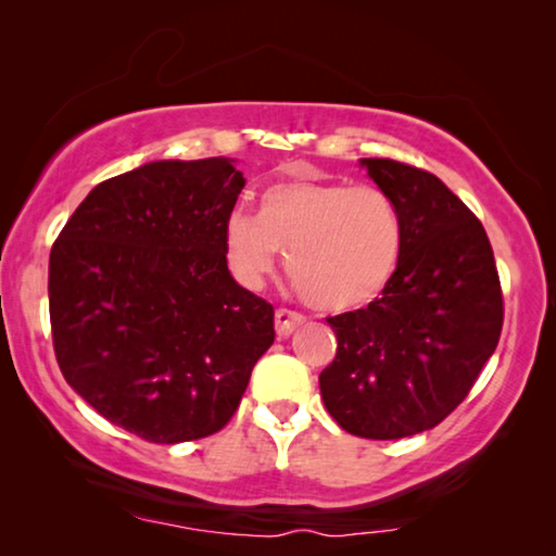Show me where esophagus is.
I'll list each match as a JSON object with an SVG mask.
<instances>
[{
	"label": "esophagus",
	"instance_id": "esophagus-1",
	"mask_svg": "<svg viewBox=\"0 0 556 556\" xmlns=\"http://www.w3.org/2000/svg\"><path fill=\"white\" fill-rule=\"evenodd\" d=\"M273 321H276V333H278V337L286 339V337H291V333L299 329V326H303V321H306V318H303L301 314H295V311L278 308L276 311V318H273Z\"/></svg>",
	"mask_w": 556,
	"mask_h": 556
}]
</instances>
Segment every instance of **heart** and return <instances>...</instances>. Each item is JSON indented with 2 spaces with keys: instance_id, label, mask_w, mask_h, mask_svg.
<instances>
[{
  "instance_id": "heart-1",
  "label": "heart",
  "mask_w": 556,
  "mask_h": 556,
  "mask_svg": "<svg viewBox=\"0 0 556 556\" xmlns=\"http://www.w3.org/2000/svg\"><path fill=\"white\" fill-rule=\"evenodd\" d=\"M223 250L245 288H261L286 253V268L311 306L352 311L390 283L402 225L382 189L293 179L265 189L257 215L235 207L223 225Z\"/></svg>"
}]
</instances>
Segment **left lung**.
<instances>
[{"mask_svg":"<svg viewBox=\"0 0 556 556\" xmlns=\"http://www.w3.org/2000/svg\"><path fill=\"white\" fill-rule=\"evenodd\" d=\"M359 164L397 207L402 250L379 299L326 318L337 356L318 387L346 432L397 440L466 400L496 352L504 299L489 235L435 174L392 159Z\"/></svg>","mask_w":556,"mask_h":556,"instance_id":"left-lung-1","label":"left lung"}]
</instances>
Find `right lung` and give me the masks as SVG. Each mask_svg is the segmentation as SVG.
<instances>
[{
  "mask_svg": "<svg viewBox=\"0 0 556 556\" xmlns=\"http://www.w3.org/2000/svg\"><path fill=\"white\" fill-rule=\"evenodd\" d=\"M235 159H159L105 179L50 253L60 371L105 420L174 445L223 430L268 352L273 306L235 283Z\"/></svg>",
  "mask_w": 556,
  "mask_h": 556,
  "instance_id": "obj_1",
  "label": "right lung"
}]
</instances>
